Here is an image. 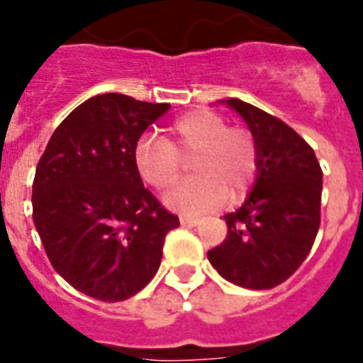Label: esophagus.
Returning a JSON list of instances; mask_svg holds the SVG:
<instances>
[{
	"mask_svg": "<svg viewBox=\"0 0 363 363\" xmlns=\"http://www.w3.org/2000/svg\"><path fill=\"white\" fill-rule=\"evenodd\" d=\"M179 220H181L182 226H196L198 223H200V218L188 217V215H181V217H179Z\"/></svg>",
	"mask_w": 363,
	"mask_h": 363,
	"instance_id": "1",
	"label": "esophagus"
}]
</instances>
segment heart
Here are the masks:
<instances>
[{
  "label": "heart",
  "instance_id": "obj_1",
  "mask_svg": "<svg viewBox=\"0 0 363 363\" xmlns=\"http://www.w3.org/2000/svg\"><path fill=\"white\" fill-rule=\"evenodd\" d=\"M185 162L196 177L165 194V203L181 213L215 209L230 196L242 200L257 177L259 148L255 137L211 110H196L169 127L167 140L143 137L135 146L138 173L154 188H167L179 179Z\"/></svg>",
  "mask_w": 363,
  "mask_h": 363
}]
</instances>
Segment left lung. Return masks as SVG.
Here are the masks:
<instances>
[{
  "mask_svg": "<svg viewBox=\"0 0 363 363\" xmlns=\"http://www.w3.org/2000/svg\"><path fill=\"white\" fill-rule=\"evenodd\" d=\"M259 148L253 190L240 209L225 215V242L207 259L225 280L245 289H272L297 270L320 228L322 169L303 137L278 118L228 99Z\"/></svg>",
  "mask_w": 363,
  "mask_h": 363,
  "instance_id": "left-lung-1",
  "label": "left lung"
}]
</instances>
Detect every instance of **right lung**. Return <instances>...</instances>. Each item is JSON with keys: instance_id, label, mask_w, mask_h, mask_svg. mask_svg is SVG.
Returning a JSON list of instances; mask_svg holds the SVG:
<instances>
[{"instance_id": "1", "label": "right lung", "mask_w": 363, "mask_h": 363, "mask_svg": "<svg viewBox=\"0 0 363 363\" xmlns=\"http://www.w3.org/2000/svg\"><path fill=\"white\" fill-rule=\"evenodd\" d=\"M169 108L121 93L91 96L55 129L35 167L34 225L52 268L104 303L154 278L165 236L179 226L135 165L140 135Z\"/></svg>"}]
</instances>
